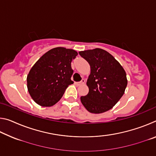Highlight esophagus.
I'll list each match as a JSON object with an SVG mask.
<instances>
[{"label": "esophagus", "mask_w": 156, "mask_h": 156, "mask_svg": "<svg viewBox=\"0 0 156 156\" xmlns=\"http://www.w3.org/2000/svg\"><path fill=\"white\" fill-rule=\"evenodd\" d=\"M84 83H85V80H84V78H83V79H82V80H81V81H80V82H76V83H75V84H76L77 86H80L81 84H84Z\"/></svg>", "instance_id": "1"}]
</instances>
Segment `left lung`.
Masks as SVG:
<instances>
[{"instance_id":"left-lung-1","label":"left lung","mask_w":156,"mask_h":156,"mask_svg":"<svg viewBox=\"0 0 156 156\" xmlns=\"http://www.w3.org/2000/svg\"><path fill=\"white\" fill-rule=\"evenodd\" d=\"M79 54L91 67L87 82L89 93L80 97L82 104L91 113L107 112L125 93L127 85L125 71L114 57L102 49L86 50Z\"/></svg>"}]
</instances>
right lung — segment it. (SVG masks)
<instances>
[{
  "label": "right lung",
  "mask_w": 156,
  "mask_h": 156,
  "mask_svg": "<svg viewBox=\"0 0 156 156\" xmlns=\"http://www.w3.org/2000/svg\"><path fill=\"white\" fill-rule=\"evenodd\" d=\"M78 55L73 49L56 47L45 53L29 72L27 89L37 104L51 107L59 101L73 82L71 62Z\"/></svg>",
  "instance_id": "1"
}]
</instances>
